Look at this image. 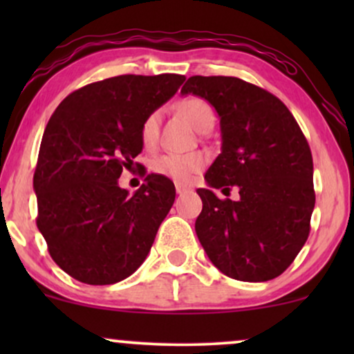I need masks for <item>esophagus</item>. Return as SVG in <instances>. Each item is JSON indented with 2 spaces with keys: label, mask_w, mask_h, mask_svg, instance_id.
I'll return each instance as SVG.
<instances>
[{
  "label": "esophagus",
  "mask_w": 354,
  "mask_h": 354,
  "mask_svg": "<svg viewBox=\"0 0 354 354\" xmlns=\"http://www.w3.org/2000/svg\"><path fill=\"white\" fill-rule=\"evenodd\" d=\"M174 188H176V193L178 194H183V193H186V191H189L188 186L181 185V183H176V185H174Z\"/></svg>",
  "instance_id": "1"
}]
</instances>
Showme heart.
I'll return each instance as SVG.
<instances>
[{
	"instance_id": "1",
	"label": "heart",
	"mask_w": 354,
	"mask_h": 354,
	"mask_svg": "<svg viewBox=\"0 0 354 354\" xmlns=\"http://www.w3.org/2000/svg\"><path fill=\"white\" fill-rule=\"evenodd\" d=\"M178 111L181 113L186 120L189 121L194 128L200 131V129L206 123H214V111L206 101L200 98H185L178 103ZM160 124H161V113L160 111H151L148 116L145 118L143 123H141L140 129V138L141 143L146 149H151L158 145L160 140ZM208 165V158L201 151H193V153H168L163 156L156 158L153 161L151 168L153 171L160 176L168 178L174 183H189L194 178V174L201 173L205 169V166Z\"/></svg>"
}]
</instances>
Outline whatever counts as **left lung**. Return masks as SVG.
Segmentation results:
<instances>
[{"label":"left lung","mask_w":354,"mask_h":354,"mask_svg":"<svg viewBox=\"0 0 354 354\" xmlns=\"http://www.w3.org/2000/svg\"><path fill=\"white\" fill-rule=\"evenodd\" d=\"M183 95L216 109L221 153L200 188L198 239L221 273L268 281L286 270L310 234L315 209L310 145L290 109L266 89L233 76H191ZM231 185L240 200L219 201L211 187Z\"/></svg>","instance_id":"1"}]
</instances>
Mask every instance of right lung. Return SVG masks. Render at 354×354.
I'll return each mask as SVG.
<instances>
[{
    "label": "right lung",
    "mask_w": 354,
    "mask_h": 354,
    "mask_svg": "<svg viewBox=\"0 0 354 354\" xmlns=\"http://www.w3.org/2000/svg\"><path fill=\"white\" fill-rule=\"evenodd\" d=\"M183 81L181 75L96 81L66 96L48 121L33 176L36 225L51 258L71 278L118 283L148 256L174 203V185L151 173L129 194L118 178L143 149L145 118Z\"/></svg>",
    "instance_id": "obj_1"
}]
</instances>
